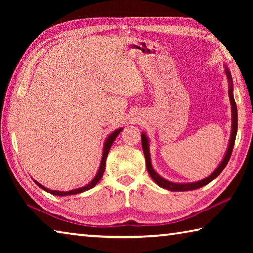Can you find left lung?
<instances>
[{
	"label": "left lung",
	"instance_id": "left-lung-1",
	"mask_svg": "<svg viewBox=\"0 0 253 253\" xmlns=\"http://www.w3.org/2000/svg\"><path fill=\"white\" fill-rule=\"evenodd\" d=\"M224 71L226 75V78H228L229 83V98H230V104H231V135L229 139V145L228 148H226V152L224 154L223 158H222L221 163L219 166L215 169V170L209 175L208 177H205L201 181L198 182H192V183H174L168 181V179L163 178L161 175H158L155 169H154L151 161V152H149V138L145 132H142V145H143V151L145 155V160H146V168L148 170V174L151 175L153 181L155 182L158 186L162 188H165V190L172 191V192H183V191H193L196 188H200L204 185H207L210 182H212L213 179H215L219 175L222 173V170L228 164V162L231 157V154H232V149L234 146L235 137H237V130H238V110H237V105H235L234 97H233V81H232V76H231V72L229 68L224 65Z\"/></svg>",
	"mask_w": 253,
	"mask_h": 253
}]
</instances>
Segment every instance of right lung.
I'll return each mask as SVG.
<instances>
[{"label": "right lung", "instance_id": "obj_1", "mask_svg": "<svg viewBox=\"0 0 253 253\" xmlns=\"http://www.w3.org/2000/svg\"><path fill=\"white\" fill-rule=\"evenodd\" d=\"M123 130V128H117L116 130H114L113 132H110L109 136L107 137L105 143H104V147H102V156H101V162H100V165H99V169H98V172L96 173V176L91 179V182L87 184L85 186L83 187H79V188H75V190H70V191H55V190H50V188H46L45 186L41 185L40 183H38L37 181H33L36 182V184L39 187H41L42 190H44L45 192H48L50 194H53V195H58V196H67V195H74V194H79V193H83V192L85 191H89L91 190L92 187H95L97 185V183L100 181V178L102 177V175H104L105 172V166H106V158L108 156V153H109V149L111 147V145H113L114 140L116 139V137L121 134V131Z\"/></svg>", "mask_w": 253, "mask_h": 253}]
</instances>
